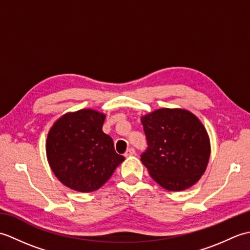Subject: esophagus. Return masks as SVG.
Instances as JSON below:
<instances>
[{
  "mask_svg": "<svg viewBox=\"0 0 250 250\" xmlns=\"http://www.w3.org/2000/svg\"><path fill=\"white\" fill-rule=\"evenodd\" d=\"M133 155H135V149H134V148H132V147H130L129 149H126V151L125 152V157H130V156H133Z\"/></svg>",
  "mask_w": 250,
  "mask_h": 250,
  "instance_id": "1",
  "label": "esophagus"
}]
</instances>
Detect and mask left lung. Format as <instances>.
I'll list each match as a JSON object with an SVG mask.
<instances>
[{"label": "left lung", "mask_w": 250, "mask_h": 250, "mask_svg": "<svg viewBox=\"0 0 250 250\" xmlns=\"http://www.w3.org/2000/svg\"><path fill=\"white\" fill-rule=\"evenodd\" d=\"M147 149L141 161L151 178L168 191L190 188L204 174L210 156L207 131L182 108H160L142 117Z\"/></svg>", "instance_id": "8db88e82"}]
</instances>
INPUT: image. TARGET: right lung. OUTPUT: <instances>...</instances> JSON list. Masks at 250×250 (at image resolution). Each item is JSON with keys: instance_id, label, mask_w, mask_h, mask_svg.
Segmentation results:
<instances>
[{"instance_id": "1", "label": "right lung", "mask_w": 250, "mask_h": 250, "mask_svg": "<svg viewBox=\"0 0 250 250\" xmlns=\"http://www.w3.org/2000/svg\"><path fill=\"white\" fill-rule=\"evenodd\" d=\"M105 115L94 109L67 113L49 130L46 155L60 182L78 192H92L107 182L125 157L115 151L102 126Z\"/></svg>"}]
</instances>
